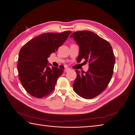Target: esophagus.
Listing matches in <instances>:
<instances>
[{
    "label": "esophagus",
    "mask_w": 135,
    "mask_h": 135,
    "mask_svg": "<svg viewBox=\"0 0 135 135\" xmlns=\"http://www.w3.org/2000/svg\"><path fill=\"white\" fill-rule=\"evenodd\" d=\"M69 71H70V68H66L64 69V71L66 72H68Z\"/></svg>",
    "instance_id": "34e87169"
}]
</instances>
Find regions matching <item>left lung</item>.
Instances as JSON below:
<instances>
[{
  "instance_id": "left-lung-1",
  "label": "left lung",
  "mask_w": 135,
  "mask_h": 135,
  "mask_svg": "<svg viewBox=\"0 0 135 135\" xmlns=\"http://www.w3.org/2000/svg\"><path fill=\"white\" fill-rule=\"evenodd\" d=\"M70 38L79 47L77 61L84 59L89 62L87 72L76 70L73 89L80 97L92 99L101 94L111 81L115 63L112 48L109 42L91 31L74 32Z\"/></svg>"
}]
</instances>
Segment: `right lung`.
Returning a JSON list of instances; mask_svg holds the SVG:
<instances>
[{
	"instance_id": "1",
	"label": "right lung",
	"mask_w": 135,
	"mask_h": 135,
	"mask_svg": "<svg viewBox=\"0 0 135 135\" xmlns=\"http://www.w3.org/2000/svg\"><path fill=\"white\" fill-rule=\"evenodd\" d=\"M71 33L68 31L43 33L30 40L20 50L17 66L19 78L31 96L41 98L54 91L64 67H49L51 64L47 58L57 51Z\"/></svg>"
}]
</instances>
